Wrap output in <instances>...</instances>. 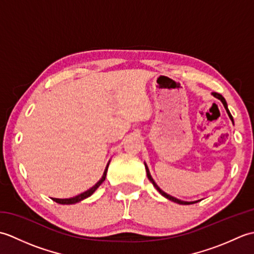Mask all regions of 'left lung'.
Here are the masks:
<instances>
[{"mask_svg":"<svg viewBox=\"0 0 254 254\" xmlns=\"http://www.w3.org/2000/svg\"><path fill=\"white\" fill-rule=\"evenodd\" d=\"M212 95L215 97V98H217V99H219L220 101H222V104L224 105V107H225V109H226V111H227V113H228V117L230 118V120H231V122H233V124H234V118H233V116H231V113L229 112V110H228V106H227V102H226V100H225V98L224 97L220 95V94H217V93H212ZM144 165H145V168H146V174H147V178L149 179V181L153 183V186L156 188V190H157L161 195L163 196H165L166 198H168V199H170V201H172V202H175V203H178V204H182V205H190V204H194V203H197V202H199L201 201V199H197V201H190V202H188V201H182V199H179V198H177V197H174V196H171V195H169V194H167L166 192H164L163 190H161V189L156 185V182L154 181V179H153V177L150 176V172H149V169H148V167H147V165H146V163H144Z\"/></svg>","mask_w":254,"mask_h":254,"instance_id":"left-lung-1","label":"left lung"}]
</instances>
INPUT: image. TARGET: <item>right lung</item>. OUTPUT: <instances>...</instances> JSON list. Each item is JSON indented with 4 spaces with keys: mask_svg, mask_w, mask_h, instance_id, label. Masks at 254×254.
Segmentation results:
<instances>
[{
    "mask_svg": "<svg viewBox=\"0 0 254 254\" xmlns=\"http://www.w3.org/2000/svg\"><path fill=\"white\" fill-rule=\"evenodd\" d=\"M109 163H110V160L108 161V164H107V166H106V169H105V171H104V175H102V177H101V179H100L98 182H97L95 186H93L90 189H88L87 191H85V192H83V193L78 194V195H76V196H73V197H69V198H57V197H51V198L53 199V201L59 203V204H64V205L66 204V205H69V204L78 203V202H80V201H83V199L89 197V196L91 195V194H93V193L97 190V189L99 188V186L101 185V183L106 180V175H107V171H108V167H109Z\"/></svg>",
    "mask_w": 254,
    "mask_h": 254,
    "instance_id": "obj_1",
    "label": "right lung"
}]
</instances>
